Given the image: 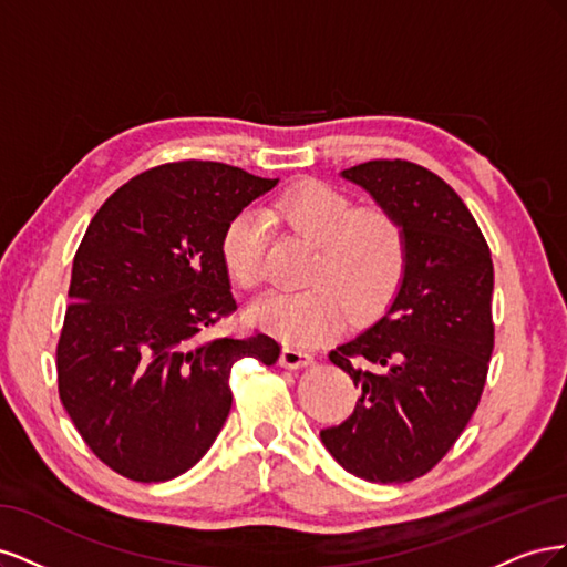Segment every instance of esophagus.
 <instances>
[{"label": "esophagus", "mask_w": 567, "mask_h": 567, "mask_svg": "<svg viewBox=\"0 0 567 567\" xmlns=\"http://www.w3.org/2000/svg\"><path fill=\"white\" fill-rule=\"evenodd\" d=\"M279 362L286 369H300V367H310L315 362V354L307 350H300V348H293V346H286L281 350Z\"/></svg>", "instance_id": "obj_1"}]
</instances>
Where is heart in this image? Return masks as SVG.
<instances>
[{"instance_id":"heart-1","label":"heart","mask_w":567,"mask_h":567,"mask_svg":"<svg viewBox=\"0 0 567 567\" xmlns=\"http://www.w3.org/2000/svg\"><path fill=\"white\" fill-rule=\"evenodd\" d=\"M288 227L312 238V255L300 290H271L250 307L262 329L293 346H315L346 321L348 312L364 321L398 298L409 241L402 219L381 205H362L340 188L305 182L288 188L271 208ZM267 219L250 208L238 210L221 234V262L238 288H257L265 279Z\"/></svg>"}]
</instances>
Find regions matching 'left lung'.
Returning a JSON list of instances; mask_svg holds the SVG:
<instances>
[{
	"instance_id": "1",
	"label": "left lung",
	"mask_w": 567,
	"mask_h": 567,
	"mask_svg": "<svg viewBox=\"0 0 567 567\" xmlns=\"http://www.w3.org/2000/svg\"><path fill=\"white\" fill-rule=\"evenodd\" d=\"M340 175L402 219L409 262L388 312L329 354L362 394L321 442L357 477L409 483L454 447L483 394L494 350L492 255L471 210L431 169L369 161Z\"/></svg>"
}]
</instances>
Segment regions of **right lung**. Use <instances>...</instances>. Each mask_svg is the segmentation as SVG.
Segmentation results:
<instances>
[{"label": "right lung", "instance_id": "add662e5", "mask_svg": "<svg viewBox=\"0 0 567 567\" xmlns=\"http://www.w3.org/2000/svg\"><path fill=\"white\" fill-rule=\"evenodd\" d=\"M279 179L210 161L136 175L101 205L75 252L56 348L61 402L87 447L136 483L203 458L231 409L244 357L277 364L279 342L203 333L236 310L221 262L227 221Z\"/></svg>", "mask_w": 567, "mask_h": 567}]
</instances>
